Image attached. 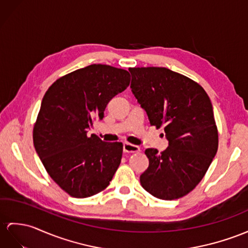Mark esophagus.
Instances as JSON below:
<instances>
[{"mask_svg":"<svg viewBox=\"0 0 248 248\" xmlns=\"http://www.w3.org/2000/svg\"><path fill=\"white\" fill-rule=\"evenodd\" d=\"M123 150H124V153H128V154L129 153H139L140 152V147L137 146V145L125 142L123 144Z\"/></svg>","mask_w":248,"mask_h":248,"instance_id":"34e87169","label":"esophagus"}]
</instances>
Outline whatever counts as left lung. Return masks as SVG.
<instances>
[{"label": "left lung", "mask_w": 248, "mask_h": 248, "mask_svg": "<svg viewBox=\"0 0 248 248\" xmlns=\"http://www.w3.org/2000/svg\"><path fill=\"white\" fill-rule=\"evenodd\" d=\"M130 88L150 125L164 128L168 147L147 148L143 188L161 200H176L200 183L218 150L213 105L201 85L165 67L129 68Z\"/></svg>", "instance_id": "1"}]
</instances>
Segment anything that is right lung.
Instances as JSON below:
<instances>
[{
    "label": "right lung",
    "mask_w": 248,
    "mask_h": 248,
    "mask_svg": "<svg viewBox=\"0 0 248 248\" xmlns=\"http://www.w3.org/2000/svg\"><path fill=\"white\" fill-rule=\"evenodd\" d=\"M130 83L127 70L93 64L61 77L48 88L33 126V145L46 171L74 198H87L109 185L123 144L87 132L104 117L114 95Z\"/></svg>",
    "instance_id": "add662e5"
}]
</instances>
